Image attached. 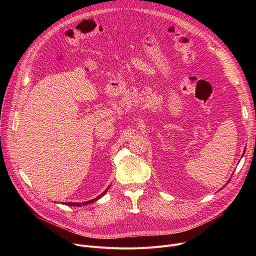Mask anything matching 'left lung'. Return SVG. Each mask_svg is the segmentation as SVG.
I'll return each instance as SVG.
<instances>
[{"instance_id": "obj_1", "label": "left lung", "mask_w": 256, "mask_h": 256, "mask_svg": "<svg viewBox=\"0 0 256 256\" xmlns=\"http://www.w3.org/2000/svg\"><path fill=\"white\" fill-rule=\"evenodd\" d=\"M244 153H245V150H244ZM244 153H243V155H244ZM229 181H230V180H228V182H229Z\"/></svg>"}]
</instances>
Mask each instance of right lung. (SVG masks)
Returning <instances> with one entry per match:
<instances>
[{"instance_id":"obj_1","label":"right lung","mask_w":256,"mask_h":256,"mask_svg":"<svg viewBox=\"0 0 256 256\" xmlns=\"http://www.w3.org/2000/svg\"><path fill=\"white\" fill-rule=\"evenodd\" d=\"M109 188H110V186H108L100 196H98L97 198H93V200H87V202H62V204H66V206H82L90 204H92V202H97L99 198H101L107 192V190H108Z\"/></svg>"}]
</instances>
